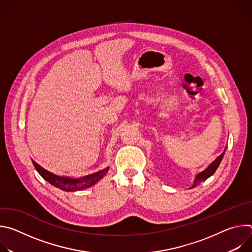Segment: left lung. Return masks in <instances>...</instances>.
I'll return each instance as SVG.
<instances>
[{"label":"left lung","mask_w":252,"mask_h":252,"mask_svg":"<svg viewBox=\"0 0 252 252\" xmlns=\"http://www.w3.org/2000/svg\"><path fill=\"white\" fill-rule=\"evenodd\" d=\"M225 151H226V148H225V150L223 151V153H222L221 155H220L212 162H210V164H209L205 169H203L202 171L198 172V173L195 175V178H194V181H193V185L191 186L190 189H193V188H195L196 186H198L201 182L206 181V179H207L208 177H210V176L215 172V170L218 169V167L220 166V162H221V160H222V158H223V156H224V154H225Z\"/></svg>","instance_id":"obj_1"}]
</instances>
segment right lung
Segmentation results:
<instances>
[{
    "instance_id": "1",
    "label": "right lung",
    "mask_w": 252,
    "mask_h": 252,
    "mask_svg": "<svg viewBox=\"0 0 252 252\" xmlns=\"http://www.w3.org/2000/svg\"><path fill=\"white\" fill-rule=\"evenodd\" d=\"M34 168L42 175V177L52 186L63 190V191H79L89 189L95 185L97 182L104 176V174L109 170L110 166L103 169H100L96 172L82 176V177H71V176H61L54 174L53 172L45 169L34 160H32Z\"/></svg>"
}]
</instances>
